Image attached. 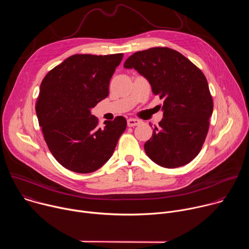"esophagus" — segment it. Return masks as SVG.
Listing matches in <instances>:
<instances>
[{"instance_id": "34e87169", "label": "esophagus", "mask_w": 249, "mask_h": 249, "mask_svg": "<svg viewBox=\"0 0 249 249\" xmlns=\"http://www.w3.org/2000/svg\"><path fill=\"white\" fill-rule=\"evenodd\" d=\"M140 123H141L140 120L134 119V118H130V119L127 120V125H128V127H134V126L139 125Z\"/></svg>"}]
</instances>
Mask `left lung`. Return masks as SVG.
Masks as SVG:
<instances>
[{
  "instance_id": "1",
  "label": "left lung",
  "mask_w": 249,
  "mask_h": 249,
  "mask_svg": "<svg viewBox=\"0 0 249 249\" xmlns=\"http://www.w3.org/2000/svg\"><path fill=\"white\" fill-rule=\"evenodd\" d=\"M124 67L137 70L163 100V118L144 146L147 156L166 168L189 163L202 149L214 107L202 71L167 47L136 52Z\"/></svg>"
}]
</instances>
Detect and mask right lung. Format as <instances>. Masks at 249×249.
Here are the masks:
<instances>
[{
  "instance_id": "obj_1",
  "label": "right lung",
  "mask_w": 249,
  "mask_h": 249,
  "mask_svg": "<svg viewBox=\"0 0 249 249\" xmlns=\"http://www.w3.org/2000/svg\"><path fill=\"white\" fill-rule=\"evenodd\" d=\"M123 54H76L44 77L37 97L39 126L49 151L65 168L89 173L107 161L125 131L127 121L98 119L90 109L108 96L109 82Z\"/></svg>"
}]
</instances>
